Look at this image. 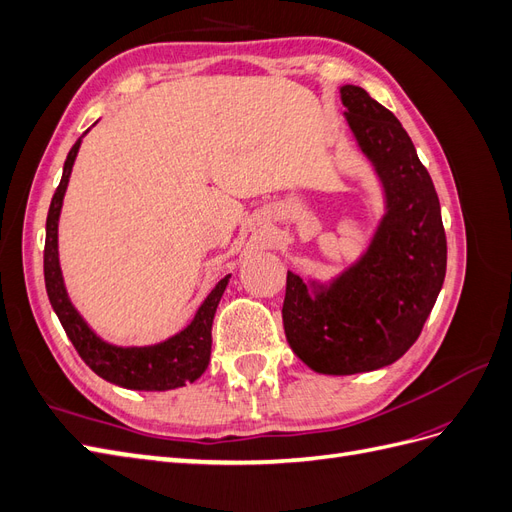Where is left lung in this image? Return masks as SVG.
I'll use <instances>...</instances> for the list:
<instances>
[{
	"label": "left lung",
	"instance_id": "obj_1",
	"mask_svg": "<svg viewBox=\"0 0 512 512\" xmlns=\"http://www.w3.org/2000/svg\"><path fill=\"white\" fill-rule=\"evenodd\" d=\"M339 91L348 126L382 179L386 215L361 262L316 297L288 271L282 316L307 367L350 376L391 365L421 335L444 284L446 235L436 188L397 117L361 87Z\"/></svg>",
	"mask_w": 512,
	"mask_h": 512
}]
</instances>
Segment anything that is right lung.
I'll return each mask as SVG.
<instances>
[{"label": "right lung", "mask_w": 512, "mask_h": 512, "mask_svg": "<svg viewBox=\"0 0 512 512\" xmlns=\"http://www.w3.org/2000/svg\"><path fill=\"white\" fill-rule=\"evenodd\" d=\"M81 138L76 141L68 153L64 164V175L53 194L49 215H46V241H44V284L49 301L55 314L64 327L70 342L74 344L81 359L96 371V374L108 382L119 384L123 389L134 391H168L194 382L205 374L211 359V324L215 309L226 290L228 277L218 282L211 290L205 303L198 307L194 320L188 329L179 335L170 337L168 342L149 346V348H117L102 342L91 331L85 320L70 303L64 280H61L59 258H57V222L61 203L68 188V179L72 173V164L79 153Z\"/></svg>", "instance_id": "obj_1"}]
</instances>
